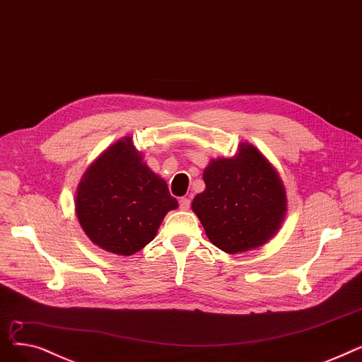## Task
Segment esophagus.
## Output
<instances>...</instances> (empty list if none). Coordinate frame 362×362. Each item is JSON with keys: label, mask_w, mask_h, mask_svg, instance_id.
I'll list each match as a JSON object with an SVG mask.
<instances>
[{"label": "esophagus", "mask_w": 362, "mask_h": 362, "mask_svg": "<svg viewBox=\"0 0 362 362\" xmlns=\"http://www.w3.org/2000/svg\"><path fill=\"white\" fill-rule=\"evenodd\" d=\"M190 206H192L190 199H188V197H181L180 199V209L181 211H188V209H190Z\"/></svg>", "instance_id": "1"}]
</instances>
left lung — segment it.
Segmentation results:
<instances>
[{
    "label": "left lung",
    "mask_w": 362,
    "mask_h": 362,
    "mask_svg": "<svg viewBox=\"0 0 362 362\" xmlns=\"http://www.w3.org/2000/svg\"><path fill=\"white\" fill-rule=\"evenodd\" d=\"M204 192L192 209L218 249L240 253L265 245L287 211L279 172L253 144L242 143L231 159H214L203 172Z\"/></svg>",
    "instance_id": "1"
}]
</instances>
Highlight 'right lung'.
Instances as JSON below:
<instances>
[{"label":"right lung","instance_id":"1","mask_svg":"<svg viewBox=\"0 0 362 362\" xmlns=\"http://www.w3.org/2000/svg\"><path fill=\"white\" fill-rule=\"evenodd\" d=\"M177 208L165 180L143 162L129 136L85 170L75 199L78 221L91 242L124 256L148 245L165 215Z\"/></svg>","mask_w":362,"mask_h":362}]
</instances>
